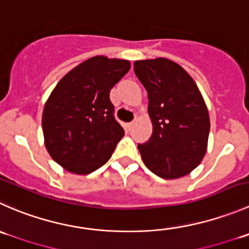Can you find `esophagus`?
I'll return each instance as SVG.
<instances>
[{
	"mask_svg": "<svg viewBox=\"0 0 249 249\" xmlns=\"http://www.w3.org/2000/svg\"><path fill=\"white\" fill-rule=\"evenodd\" d=\"M134 125H135V122L127 123V124H126V129H127V130H131V129H132V126H134Z\"/></svg>",
	"mask_w": 249,
	"mask_h": 249,
	"instance_id": "34e87169",
	"label": "esophagus"
}]
</instances>
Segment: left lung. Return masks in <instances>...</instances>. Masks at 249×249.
I'll use <instances>...</instances> for the list:
<instances>
[{
  "instance_id": "8db88e82",
  "label": "left lung",
  "mask_w": 249,
  "mask_h": 249,
  "mask_svg": "<svg viewBox=\"0 0 249 249\" xmlns=\"http://www.w3.org/2000/svg\"><path fill=\"white\" fill-rule=\"evenodd\" d=\"M134 71L148 93L153 132L139 144L144 165L161 178H178L201 164L208 146V108L198 86L166 58L136 60Z\"/></svg>"
}]
</instances>
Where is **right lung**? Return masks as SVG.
I'll return each mask as SVG.
<instances>
[{
    "instance_id": "obj_1",
    "label": "right lung",
    "mask_w": 249,
    "mask_h": 249,
    "mask_svg": "<svg viewBox=\"0 0 249 249\" xmlns=\"http://www.w3.org/2000/svg\"><path fill=\"white\" fill-rule=\"evenodd\" d=\"M129 71V60L96 55L53 89L43 107V139L53 160L66 170L88 175L112 157L124 130L114 119L109 92Z\"/></svg>"
}]
</instances>
